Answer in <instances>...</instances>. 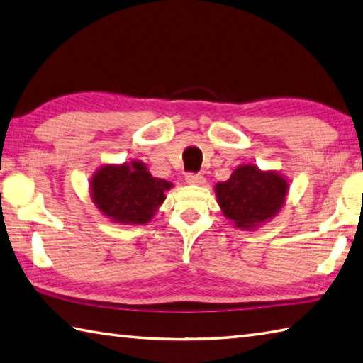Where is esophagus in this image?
I'll return each instance as SVG.
<instances>
[{
	"label": "esophagus",
	"mask_w": 363,
	"mask_h": 363,
	"mask_svg": "<svg viewBox=\"0 0 363 363\" xmlns=\"http://www.w3.org/2000/svg\"><path fill=\"white\" fill-rule=\"evenodd\" d=\"M186 182L191 184V186H203V184H206V177L203 174L189 173L186 174Z\"/></svg>",
	"instance_id": "obj_1"
}]
</instances>
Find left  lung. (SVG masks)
Here are the masks:
<instances>
[{"label": "left lung", "mask_w": 363, "mask_h": 363, "mask_svg": "<svg viewBox=\"0 0 363 363\" xmlns=\"http://www.w3.org/2000/svg\"><path fill=\"white\" fill-rule=\"evenodd\" d=\"M289 182L277 172H262L254 164L235 168L226 182L215 186L223 215L235 228L251 230L274 218L285 203Z\"/></svg>", "instance_id": "left-lung-1"}]
</instances>
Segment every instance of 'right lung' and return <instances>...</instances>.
I'll return each mask as SVG.
<instances>
[{
	"label": "right lung",
	"instance_id": "add662e5",
	"mask_svg": "<svg viewBox=\"0 0 363 363\" xmlns=\"http://www.w3.org/2000/svg\"><path fill=\"white\" fill-rule=\"evenodd\" d=\"M172 182L154 177L143 162L104 165L91 176L90 195L104 217L120 225H145L151 221Z\"/></svg>",
	"mask_w": 363,
	"mask_h": 363
}]
</instances>
